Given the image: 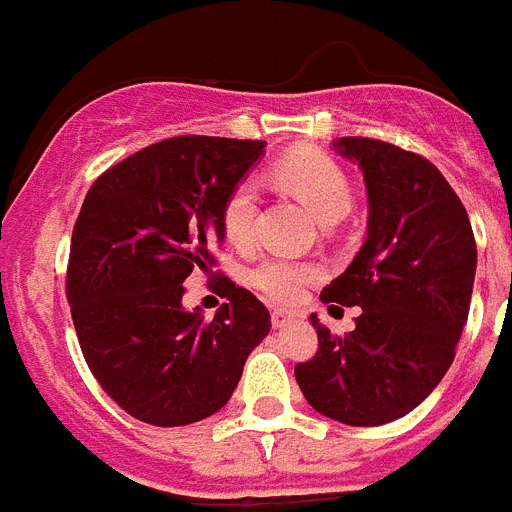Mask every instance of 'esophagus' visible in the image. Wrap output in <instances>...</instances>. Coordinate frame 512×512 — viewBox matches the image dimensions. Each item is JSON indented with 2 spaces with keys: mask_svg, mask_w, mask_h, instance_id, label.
Returning <instances> with one entry per match:
<instances>
[{
  "mask_svg": "<svg viewBox=\"0 0 512 512\" xmlns=\"http://www.w3.org/2000/svg\"><path fill=\"white\" fill-rule=\"evenodd\" d=\"M295 319V314H290V311H285V308H274L272 311V327L282 329L285 324H290Z\"/></svg>",
  "mask_w": 512,
  "mask_h": 512,
  "instance_id": "34e87169",
  "label": "esophagus"
}]
</instances>
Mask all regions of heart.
Instances as JSON below:
<instances>
[{
	"instance_id": "1",
	"label": "heart",
	"mask_w": 512,
	"mask_h": 512,
	"mask_svg": "<svg viewBox=\"0 0 512 512\" xmlns=\"http://www.w3.org/2000/svg\"><path fill=\"white\" fill-rule=\"evenodd\" d=\"M274 175L303 198V204L322 222L340 219L350 209V183L340 164L322 151H295L285 156ZM259 190L253 180H240L222 204V230L235 246H246L256 230ZM319 266L311 261L266 256L248 272V282L274 303H295L311 282L319 277Z\"/></svg>"
}]
</instances>
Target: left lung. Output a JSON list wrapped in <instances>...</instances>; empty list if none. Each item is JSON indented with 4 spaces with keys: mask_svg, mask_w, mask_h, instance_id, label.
Instances as JSON below:
<instances>
[{
    "mask_svg": "<svg viewBox=\"0 0 512 512\" xmlns=\"http://www.w3.org/2000/svg\"><path fill=\"white\" fill-rule=\"evenodd\" d=\"M369 190V235L322 290L335 311L361 306L356 329L332 335L316 316V356L295 366L324 416L379 426L411 413L445 377L468 319L476 240L466 206L426 156L374 138H340Z\"/></svg>",
    "mask_w": 512,
    "mask_h": 512,
    "instance_id": "obj_1",
    "label": "left lung"
}]
</instances>
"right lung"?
Here are the masks:
<instances>
[{"label": "right lung", "instance_id": "obj_1", "mask_svg": "<svg viewBox=\"0 0 512 512\" xmlns=\"http://www.w3.org/2000/svg\"><path fill=\"white\" fill-rule=\"evenodd\" d=\"M264 141L177 135L135 151L88 188L67 261V303L88 369L143 424L217 413L272 327L264 303L219 272L214 319L185 311V280L209 272L222 204Z\"/></svg>", "mask_w": 512, "mask_h": 512}]
</instances>
